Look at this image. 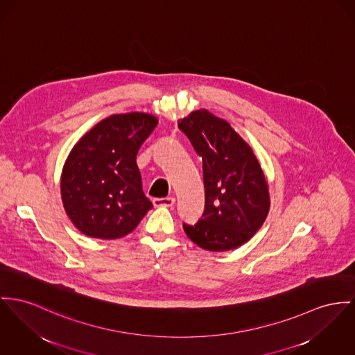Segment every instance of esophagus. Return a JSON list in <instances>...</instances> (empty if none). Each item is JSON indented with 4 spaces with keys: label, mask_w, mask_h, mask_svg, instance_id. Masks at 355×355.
I'll return each instance as SVG.
<instances>
[{
    "label": "esophagus",
    "mask_w": 355,
    "mask_h": 355,
    "mask_svg": "<svg viewBox=\"0 0 355 355\" xmlns=\"http://www.w3.org/2000/svg\"><path fill=\"white\" fill-rule=\"evenodd\" d=\"M155 207H172L175 205V198H155Z\"/></svg>",
    "instance_id": "esophagus-1"
}]
</instances>
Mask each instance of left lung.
Wrapping results in <instances>:
<instances>
[{
  "mask_svg": "<svg viewBox=\"0 0 355 355\" xmlns=\"http://www.w3.org/2000/svg\"><path fill=\"white\" fill-rule=\"evenodd\" d=\"M202 157L205 211L195 225L183 223L192 242L210 252H226L257 233L269 211L268 184L252 148L225 119L207 110L179 122Z\"/></svg>",
  "mask_w": 355,
  "mask_h": 355,
  "instance_id": "8db88e82",
  "label": "left lung"
}]
</instances>
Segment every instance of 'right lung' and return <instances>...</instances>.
Instances as JSON below:
<instances>
[{"mask_svg":"<svg viewBox=\"0 0 355 355\" xmlns=\"http://www.w3.org/2000/svg\"><path fill=\"white\" fill-rule=\"evenodd\" d=\"M157 126L145 113L110 116L72 148L62 173V200L86 236L116 239L132 233L153 205L144 195L139 149Z\"/></svg>","mask_w":355,"mask_h":355,"instance_id":"right-lung-1","label":"right lung"}]
</instances>
